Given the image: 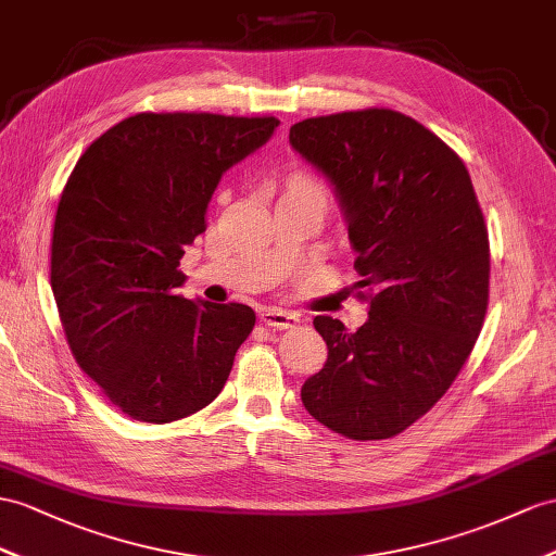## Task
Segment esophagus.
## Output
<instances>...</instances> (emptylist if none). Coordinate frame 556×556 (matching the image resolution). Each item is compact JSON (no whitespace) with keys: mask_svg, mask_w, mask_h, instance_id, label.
Masks as SVG:
<instances>
[{"mask_svg":"<svg viewBox=\"0 0 556 556\" xmlns=\"http://www.w3.org/2000/svg\"><path fill=\"white\" fill-rule=\"evenodd\" d=\"M260 318L264 325H268V328L274 330H288L304 320L300 314H290V311H282V308H262Z\"/></svg>","mask_w":556,"mask_h":556,"instance_id":"1","label":"esophagus"}]
</instances>
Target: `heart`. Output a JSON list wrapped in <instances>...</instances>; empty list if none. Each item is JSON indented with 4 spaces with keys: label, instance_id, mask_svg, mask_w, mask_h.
<instances>
[{
    "label": "heart",
    "instance_id": "b5f03b06",
    "mask_svg": "<svg viewBox=\"0 0 556 556\" xmlns=\"http://www.w3.org/2000/svg\"><path fill=\"white\" fill-rule=\"evenodd\" d=\"M288 193H308V195H316L318 200L325 202V186L318 179H314V176H308V174L294 176V179L288 186Z\"/></svg>",
    "mask_w": 556,
    "mask_h": 556
}]
</instances>
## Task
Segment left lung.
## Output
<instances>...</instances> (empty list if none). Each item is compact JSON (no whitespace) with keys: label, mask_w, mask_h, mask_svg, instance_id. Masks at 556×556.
I'll use <instances>...</instances> for the list:
<instances>
[{"label":"left lung","mask_w":556,"mask_h":556,"mask_svg":"<svg viewBox=\"0 0 556 556\" xmlns=\"http://www.w3.org/2000/svg\"><path fill=\"white\" fill-rule=\"evenodd\" d=\"M290 143L334 188L368 320L316 316L328 344L302 387L320 425L391 439L434 408L469 358L489 308L491 250L465 162L389 108L308 117Z\"/></svg>","instance_id":"8db88e82"}]
</instances>
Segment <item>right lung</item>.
<instances>
[{
    "label": "right lung",
    "mask_w": 556,
    "mask_h": 556,
    "mask_svg": "<svg viewBox=\"0 0 556 556\" xmlns=\"http://www.w3.org/2000/svg\"><path fill=\"white\" fill-rule=\"evenodd\" d=\"M280 122L139 113L93 141L53 222L51 290L73 356L131 419L165 425L210 405L254 328L245 304L176 294L186 245L226 169Z\"/></svg>",
    "instance_id": "1"
}]
</instances>
